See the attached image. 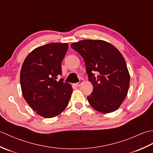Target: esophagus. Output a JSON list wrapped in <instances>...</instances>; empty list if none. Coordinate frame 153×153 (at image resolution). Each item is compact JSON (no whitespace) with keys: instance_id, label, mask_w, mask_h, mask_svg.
Returning <instances> with one entry per match:
<instances>
[{"instance_id":"obj_1","label":"esophagus","mask_w":153,"mask_h":153,"mask_svg":"<svg viewBox=\"0 0 153 153\" xmlns=\"http://www.w3.org/2000/svg\"><path fill=\"white\" fill-rule=\"evenodd\" d=\"M83 82V79H80V81H79V82L78 83H75V85L77 86V87L80 86L81 85H82V83Z\"/></svg>"}]
</instances>
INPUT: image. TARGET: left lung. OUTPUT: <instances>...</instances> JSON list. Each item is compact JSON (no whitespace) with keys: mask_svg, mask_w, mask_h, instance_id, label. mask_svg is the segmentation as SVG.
<instances>
[{"mask_svg":"<svg viewBox=\"0 0 153 153\" xmlns=\"http://www.w3.org/2000/svg\"><path fill=\"white\" fill-rule=\"evenodd\" d=\"M71 47L83 57L93 86L92 93L87 97L91 106L102 113L115 111L126 97L130 82L122 54L102 40H82L72 43Z\"/></svg>","mask_w":153,"mask_h":153,"instance_id":"8db88e82","label":"left lung"}]
</instances>
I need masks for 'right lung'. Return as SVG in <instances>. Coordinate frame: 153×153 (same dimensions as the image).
I'll list each match as a JSON object with an SVG mask.
<instances>
[{
    "mask_svg": "<svg viewBox=\"0 0 153 153\" xmlns=\"http://www.w3.org/2000/svg\"><path fill=\"white\" fill-rule=\"evenodd\" d=\"M68 49V43L45 45L32 51L22 64V95L31 108L44 118L59 115L71 98V85L62 78L57 80L62 74L61 63Z\"/></svg>",
    "mask_w": 153,
    "mask_h": 153,
    "instance_id": "right-lung-1",
    "label": "right lung"
}]
</instances>
